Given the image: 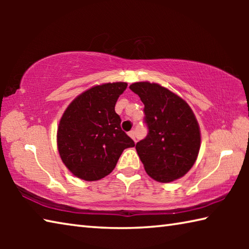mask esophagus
I'll return each mask as SVG.
<instances>
[{
	"mask_svg": "<svg viewBox=\"0 0 249 249\" xmlns=\"http://www.w3.org/2000/svg\"><path fill=\"white\" fill-rule=\"evenodd\" d=\"M128 135H129L130 137L133 138V140H134V142H137V141H136V134H135L134 130H130V132H128Z\"/></svg>",
	"mask_w": 249,
	"mask_h": 249,
	"instance_id": "34e87169",
	"label": "esophagus"
}]
</instances>
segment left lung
<instances>
[{
    "label": "left lung",
    "mask_w": 249,
    "mask_h": 249,
    "mask_svg": "<svg viewBox=\"0 0 249 249\" xmlns=\"http://www.w3.org/2000/svg\"><path fill=\"white\" fill-rule=\"evenodd\" d=\"M129 89L144 103L147 136L136 144L147 174L158 182L183 177L195 165L201 135L191 107L157 83L136 82Z\"/></svg>",
    "instance_id": "obj_1"
}]
</instances>
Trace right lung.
Listing matches in <instances>:
<instances>
[{
	"label": "right lung",
	"instance_id": "add662e5",
	"mask_svg": "<svg viewBox=\"0 0 249 249\" xmlns=\"http://www.w3.org/2000/svg\"><path fill=\"white\" fill-rule=\"evenodd\" d=\"M127 83L95 86L78 95L62 115L57 132L59 155L66 167L86 181L104 178L134 141L121 128L115 104Z\"/></svg>",
	"mask_w": 249,
	"mask_h": 249
}]
</instances>
